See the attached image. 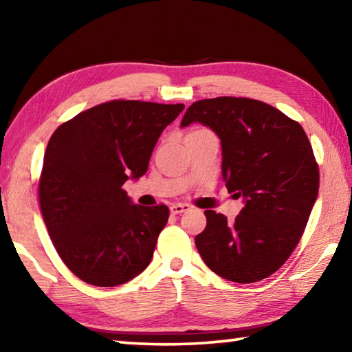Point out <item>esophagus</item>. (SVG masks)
Returning <instances> with one entry per match:
<instances>
[{"label": "esophagus", "instance_id": "esophagus-1", "mask_svg": "<svg viewBox=\"0 0 352 352\" xmlns=\"http://www.w3.org/2000/svg\"><path fill=\"white\" fill-rule=\"evenodd\" d=\"M189 210V205H184V204H174L170 206V212L172 214H182L184 211Z\"/></svg>", "mask_w": 352, "mask_h": 352}]
</instances>
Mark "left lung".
<instances>
[{
  "label": "left lung",
  "instance_id": "obj_1",
  "mask_svg": "<svg viewBox=\"0 0 352 352\" xmlns=\"http://www.w3.org/2000/svg\"><path fill=\"white\" fill-rule=\"evenodd\" d=\"M210 127L222 146L225 186L243 208L234 223L206 210L195 236L201 259L228 281H261L281 267L301 239L318 195L320 174L300 124L247 98L197 100L182 119Z\"/></svg>",
  "mask_w": 352,
  "mask_h": 352
}]
</instances>
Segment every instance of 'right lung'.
I'll return each instance as SVG.
<instances>
[{"label":"right lung","instance_id":"add662e5","mask_svg":"<svg viewBox=\"0 0 352 352\" xmlns=\"http://www.w3.org/2000/svg\"><path fill=\"white\" fill-rule=\"evenodd\" d=\"M183 109L111 100L52 133L38 183L40 208L58 256L82 281L115 287L151 264L169 210L133 204L122 184L146 174L160 135Z\"/></svg>","mask_w":352,"mask_h":352}]
</instances>
